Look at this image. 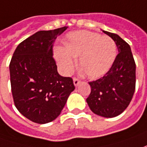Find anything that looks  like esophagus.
<instances>
[{
  "label": "esophagus",
  "mask_w": 147,
  "mask_h": 147,
  "mask_svg": "<svg viewBox=\"0 0 147 147\" xmlns=\"http://www.w3.org/2000/svg\"><path fill=\"white\" fill-rule=\"evenodd\" d=\"M73 84H74V85L76 87V86H78L79 84H80V80H78V79L74 78L73 79Z\"/></svg>",
  "instance_id": "esophagus-1"
}]
</instances>
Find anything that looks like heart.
Returning <instances> with one entry per match:
<instances>
[{"label": "heart", "instance_id": "1", "mask_svg": "<svg viewBox=\"0 0 147 147\" xmlns=\"http://www.w3.org/2000/svg\"><path fill=\"white\" fill-rule=\"evenodd\" d=\"M117 54L115 41L109 36L89 31H76L66 36V46H55L53 56L62 71L72 73L80 57L81 71L88 78L98 79L107 73Z\"/></svg>", "mask_w": 147, "mask_h": 147}]
</instances>
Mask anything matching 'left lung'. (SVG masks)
Masks as SVG:
<instances>
[{"label":"left lung","instance_id":"left-lung-1","mask_svg":"<svg viewBox=\"0 0 147 147\" xmlns=\"http://www.w3.org/2000/svg\"><path fill=\"white\" fill-rule=\"evenodd\" d=\"M102 32L114 40L119 53L103 77L89 82L91 93L86 102L94 114L112 118L121 114L132 100L136 84V65L129 44L116 34Z\"/></svg>","mask_w":147,"mask_h":147}]
</instances>
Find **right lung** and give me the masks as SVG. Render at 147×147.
I'll use <instances>...</instances> for the list:
<instances>
[{
	"label": "right lung",
	"instance_id": "add662e5",
	"mask_svg": "<svg viewBox=\"0 0 147 147\" xmlns=\"http://www.w3.org/2000/svg\"><path fill=\"white\" fill-rule=\"evenodd\" d=\"M67 27L40 31L18 45L9 63L13 102L18 111L34 123L47 124L60 115L73 80L60 76L53 58V44Z\"/></svg>",
	"mask_w": 147,
	"mask_h": 147
}]
</instances>
